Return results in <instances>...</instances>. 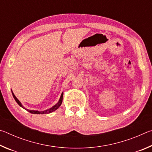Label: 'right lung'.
I'll use <instances>...</instances> for the list:
<instances>
[{
  "label": "right lung",
  "mask_w": 152,
  "mask_h": 152,
  "mask_svg": "<svg viewBox=\"0 0 152 152\" xmlns=\"http://www.w3.org/2000/svg\"><path fill=\"white\" fill-rule=\"evenodd\" d=\"M12 96H13L14 99L15 101H16V102H17V104L19 105V106L20 107L23 108L24 109L27 110L28 112H29L31 113H32V114H48V113H50L51 112L54 111V110H57L59 107H60V105L61 104V102H62V100H63V92L61 93V96H60V100H59V101L58 102L57 104H56L54 106H53L51 108H50V109H47V110H42V111H39V110H29V109H26V108H25L23 106L21 102H20L19 100L17 99V98L15 96V95L14 94L13 92H12Z\"/></svg>",
  "instance_id": "1"
}]
</instances>
